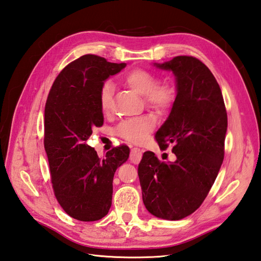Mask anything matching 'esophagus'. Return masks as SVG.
Wrapping results in <instances>:
<instances>
[{
	"label": "esophagus",
	"mask_w": 261,
	"mask_h": 261,
	"mask_svg": "<svg viewBox=\"0 0 261 261\" xmlns=\"http://www.w3.org/2000/svg\"><path fill=\"white\" fill-rule=\"evenodd\" d=\"M142 154H143V152L141 148H137V147L132 148L130 155H129V160L132 163H134V164L140 163V161L142 159Z\"/></svg>",
	"instance_id": "1"
}]
</instances>
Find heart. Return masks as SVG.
<instances>
[{
    "label": "heart",
    "mask_w": 261,
    "mask_h": 261,
    "mask_svg": "<svg viewBox=\"0 0 261 261\" xmlns=\"http://www.w3.org/2000/svg\"><path fill=\"white\" fill-rule=\"evenodd\" d=\"M124 83L144 98V102L158 113H164L175 100V90L165 82L158 83V78L150 71L144 69H134L127 72ZM114 84L111 80L103 83L99 90V106L103 114L111 112L113 105ZM155 117L152 114H145L120 121L116 127V134L124 140L138 143L143 141L148 133L155 127Z\"/></svg>",
    "instance_id": "heart-1"
}]
</instances>
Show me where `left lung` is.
I'll return each mask as SVG.
<instances>
[{
	"label": "left lung",
	"instance_id": "obj_1",
	"mask_svg": "<svg viewBox=\"0 0 261 261\" xmlns=\"http://www.w3.org/2000/svg\"><path fill=\"white\" fill-rule=\"evenodd\" d=\"M154 66L175 77V100L155 138L161 148L172 144L176 160L161 162L147 150L138 164V177L147 211L175 221L199 209L216 181L228 117L220 86L203 62L178 56Z\"/></svg>",
	"mask_w": 261,
	"mask_h": 261
}]
</instances>
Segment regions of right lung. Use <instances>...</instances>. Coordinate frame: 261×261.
<instances>
[{"label":"right lung","mask_w":261,"mask_h":261,"mask_svg":"<svg viewBox=\"0 0 261 261\" xmlns=\"http://www.w3.org/2000/svg\"><path fill=\"white\" fill-rule=\"evenodd\" d=\"M126 63L85 55L58 74L44 108V149L52 188L67 214L79 221H97L112 206L116 170L128 160L121 145L99 159L86 141L94 127L103 124L99 106L101 85Z\"/></svg>","instance_id":"add662e5"}]
</instances>
